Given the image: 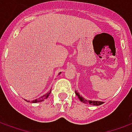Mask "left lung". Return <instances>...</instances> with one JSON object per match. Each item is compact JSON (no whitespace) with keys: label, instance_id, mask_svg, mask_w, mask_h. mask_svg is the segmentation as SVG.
<instances>
[{"label":"left lung","instance_id":"obj_1","mask_svg":"<svg viewBox=\"0 0 132 132\" xmlns=\"http://www.w3.org/2000/svg\"><path fill=\"white\" fill-rule=\"evenodd\" d=\"M75 94L77 95V97H79V99L80 100V101L82 102H84L85 104H92V105L98 106V105H101V104L104 103L103 102H100V101H91V100H87L84 99V97H82L80 95H79V93L77 92V91H75Z\"/></svg>","mask_w":132,"mask_h":132}]
</instances>
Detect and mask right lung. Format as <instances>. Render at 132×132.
<instances>
[{"label":"right lung","mask_w":132,"mask_h":132,"mask_svg":"<svg viewBox=\"0 0 132 132\" xmlns=\"http://www.w3.org/2000/svg\"><path fill=\"white\" fill-rule=\"evenodd\" d=\"M50 92H51V90H50L49 92H48V93H46V95H43L42 97H39V98H38V99L35 100H33V101H32V103H36V102H42V101H44V100H46V98H48V96H49V95H50ZM27 102H30V101H27Z\"/></svg>","instance_id":"obj_1"}]
</instances>
